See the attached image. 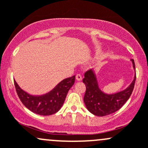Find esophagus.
I'll return each instance as SVG.
<instances>
[{
	"label": "esophagus",
	"mask_w": 148,
	"mask_h": 148,
	"mask_svg": "<svg viewBox=\"0 0 148 148\" xmlns=\"http://www.w3.org/2000/svg\"><path fill=\"white\" fill-rule=\"evenodd\" d=\"M76 79H77V81H81L82 79V76L80 74H77V76H76Z\"/></svg>",
	"instance_id": "34e87169"
}]
</instances>
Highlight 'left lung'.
Here are the masks:
<instances>
[{"label":"left lung","instance_id":"8db88e82","mask_svg":"<svg viewBox=\"0 0 148 148\" xmlns=\"http://www.w3.org/2000/svg\"><path fill=\"white\" fill-rule=\"evenodd\" d=\"M135 69V62L131 59ZM136 80V73L131 84L125 90L114 94L107 95L99 89L96 77L92 71L89 69L85 72L83 82L86 85V92L84 102L87 110L93 114L99 117L109 115L119 110L128 100L132 95Z\"/></svg>","mask_w":148,"mask_h":148}]
</instances>
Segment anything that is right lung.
Masks as SVG:
<instances>
[{
  "label": "right lung",
  "instance_id": "obj_1",
  "mask_svg": "<svg viewBox=\"0 0 148 148\" xmlns=\"http://www.w3.org/2000/svg\"><path fill=\"white\" fill-rule=\"evenodd\" d=\"M75 82V76L61 82L49 93L41 96H32L22 90L14 80L19 99L29 110L40 115H51L57 112L63 105L67 93Z\"/></svg>",
  "mask_w": 148,
  "mask_h": 148
}]
</instances>
